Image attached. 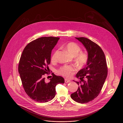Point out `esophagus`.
<instances>
[{"label": "esophagus", "instance_id": "esophagus-1", "mask_svg": "<svg viewBox=\"0 0 123 123\" xmlns=\"http://www.w3.org/2000/svg\"><path fill=\"white\" fill-rule=\"evenodd\" d=\"M65 82L66 83H69L70 82H71V80H68V79H65Z\"/></svg>", "mask_w": 123, "mask_h": 123}]
</instances>
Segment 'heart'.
<instances>
[{
	"mask_svg": "<svg viewBox=\"0 0 123 123\" xmlns=\"http://www.w3.org/2000/svg\"><path fill=\"white\" fill-rule=\"evenodd\" d=\"M66 50L73 57H75L76 61L80 65H84L87 61V57L83 54H79L81 51L80 47L74 43H69L65 46ZM58 50H56L52 54L51 60L55 61L57 59ZM75 71V68L72 66L65 65L58 70V73L61 75L66 77H70Z\"/></svg>",
	"mask_w": 123,
	"mask_h": 123,
	"instance_id": "obj_1",
	"label": "heart"
}]
</instances>
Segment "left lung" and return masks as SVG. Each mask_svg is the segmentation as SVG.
Returning a JSON list of instances; mask_svg holds the SVG:
<instances>
[{"instance_id": "left-lung-1", "label": "left lung", "mask_w": 123, "mask_h": 123, "mask_svg": "<svg viewBox=\"0 0 123 123\" xmlns=\"http://www.w3.org/2000/svg\"><path fill=\"white\" fill-rule=\"evenodd\" d=\"M75 38L86 49L88 58L86 66L76 74L80 79L79 82L76 81L79 86L71 97L77 103L85 104L93 100L100 93L107 76L108 68L104 52L98 45L88 38Z\"/></svg>"}]
</instances>
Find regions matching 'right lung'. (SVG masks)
I'll return each mask as SVG.
<instances>
[{"label": "right lung", "mask_w": 123, "mask_h": 123, "mask_svg": "<svg viewBox=\"0 0 123 123\" xmlns=\"http://www.w3.org/2000/svg\"><path fill=\"white\" fill-rule=\"evenodd\" d=\"M59 39L52 37L37 39L25 47L20 58L18 71L22 86L28 96L36 102L51 100L56 95V86L65 82L63 77L53 73L49 82L44 77L48 74L51 51Z\"/></svg>", "instance_id": "obj_1"}]
</instances>
